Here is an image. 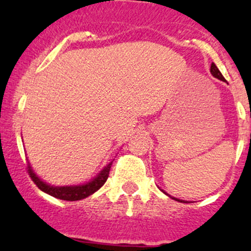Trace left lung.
<instances>
[{
	"label": "left lung",
	"mask_w": 251,
	"mask_h": 251,
	"mask_svg": "<svg viewBox=\"0 0 251 251\" xmlns=\"http://www.w3.org/2000/svg\"><path fill=\"white\" fill-rule=\"evenodd\" d=\"M210 72H211V74L212 75H214L215 77H217V79H220V80H222V81H226V79H224V76L222 75V73L220 72V70H218L217 67H216V65L214 62L211 63V68H210ZM164 192V191H163ZM164 194H166V192H164ZM168 195V194H166ZM169 197H171V196L170 195H168ZM172 200H176V201H181V203H186L185 201H180V200H178V198H175V197H171Z\"/></svg>",
	"instance_id": "8db88e82"
}]
</instances>
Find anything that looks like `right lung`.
<instances>
[{
	"label": "right lung",
	"instance_id": "1",
	"mask_svg": "<svg viewBox=\"0 0 251 251\" xmlns=\"http://www.w3.org/2000/svg\"><path fill=\"white\" fill-rule=\"evenodd\" d=\"M112 162L107 164V165L103 168L99 174L97 175V177H94L93 179L88 183L82 184V185H72V186H53L47 184L46 181L40 179L37 176L34 174L33 169H31L29 162L27 164L28 174H29L31 180L36 184V186L41 191L46 192V194L53 196V197L59 198V200L62 201H80L83 200V198L88 197L92 194L98 191L101 186L105 184V181L107 180L109 170H111Z\"/></svg>",
	"mask_w": 251,
	"mask_h": 251
}]
</instances>
